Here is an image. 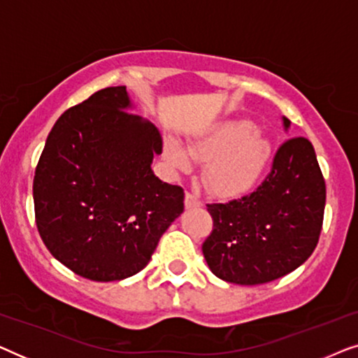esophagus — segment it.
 Wrapping results in <instances>:
<instances>
[{"label":"esophagus","mask_w":358,"mask_h":358,"mask_svg":"<svg viewBox=\"0 0 358 358\" xmlns=\"http://www.w3.org/2000/svg\"><path fill=\"white\" fill-rule=\"evenodd\" d=\"M184 203H185V208H197V207H200V205H202V202H200V200L190 192L185 194Z\"/></svg>","instance_id":"esophagus-1"}]
</instances>
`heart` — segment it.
I'll return each mask as SVG.
<instances>
[{"instance_id": "heart-1", "label": "heart", "mask_w": 358, "mask_h": 358, "mask_svg": "<svg viewBox=\"0 0 358 358\" xmlns=\"http://www.w3.org/2000/svg\"><path fill=\"white\" fill-rule=\"evenodd\" d=\"M164 151L171 164L179 171L190 169V158L207 163L205 182L220 197H234L254 187L266 173L272 156L268 140L257 134L248 119H233L215 127L202 138L192 141L185 153L174 138H168Z\"/></svg>"}]
</instances>
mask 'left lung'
<instances>
[{
    "instance_id": "8db88e82",
    "label": "left lung",
    "mask_w": 358,
    "mask_h": 358,
    "mask_svg": "<svg viewBox=\"0 0 358 358\" xmlns=\"http://www.w3.org/2000/svg\"><path fill=\"white\" fill-rule=\"evenodd\" d=\"M288 130L290 120L283 117ZM326 205V182L305 136L287 140L271 173L252 194L208 203L213 229L202 244L210 271L224 282L259 285L300 267L315 251Z\"/></svg>"
}]
</instances>
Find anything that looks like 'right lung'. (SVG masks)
<instances>
[{"label":"right lung","instance_id":"1","mask_svg":"<svg viewBox=\"0 0 358 358\" xmlns=\"http://www.w3.org/2000/svg\"><path fill=\"white\" fill-rule=\"evenodd\" d=\"M125 86L106 87L55 122L34 176V210L57 261L96 282L143 271L184 212V190L151 169L159 130L127 112Z\"/></svg>","mask_w":358,"mask_h":358}]
</instances>
